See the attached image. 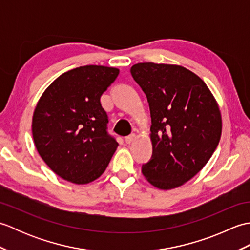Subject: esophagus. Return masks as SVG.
Returning <instances> with one entry per match:
<instances>
[{
	"mask_svg": "<svg viewBox=\"0 0 250 250\" xmlns=\"http://www.w3.org/2000/svg\"><path fill=\"white\" fill-rule=\"evenodd\" d=\"M135 140H136V135L135 134H131V135L125 137L126 144H131V143H133Z\"/></svg>",
	"mask_w": 250,
	"mask_h": 250,
	"instance_id": "esophagus-1",
	"label": "esophagus"
}]
</instances>
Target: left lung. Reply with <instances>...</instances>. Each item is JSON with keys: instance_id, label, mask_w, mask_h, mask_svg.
I'll use <instances>...</instances> for the list:
<instances>
[{"instance_id": "left-lung-1", "label": "left lung", "mask_w": 250, "mask_h": 250, "mask_svg": "<svg viewBox=\"0 0 250 250\" xmlns=\"http://www.w3.org/2000/svg\"><path fill=\"white\" fill-rule=\"evenodd\" d=\"M131 74L145 92L151 115L153 152L143 175L158 189L180 187L205 167L218 146L219 105L206 83L184 66L137 63Z\"/></svg>"}]
</instances>
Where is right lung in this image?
<instances>
[{
  "instance_id": "1",
  "label": "right lung",
  "mask_w": 250,
  "mask_h": 250,
  "mask_svg": "<svg viewBox=\"0 0 250 250\" xmlns=\"http://www.w3.org/2000/svg\"><path fill=\"white\" fill-rule=\"evenodd\" d=\"M119 74L116 67L84 65L63 73L42 94L32 118L41 158L67 182L98 179L118 147L109 136L101 95Z\"/></svg>"
}]
</instances>
